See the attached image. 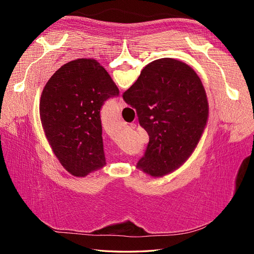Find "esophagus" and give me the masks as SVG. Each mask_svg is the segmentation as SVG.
Returning <instances> with one entry per match:
<instances>
[{"instance_id": "obj_1", "label": "esophagus", "mask_w": 254, "mask_h": 254, "mask_svg": "<svg viewBox=\"0 0 254 254\" xmlns=\"http://www.w3.org/2000/svg\"><path fill=\"white\" fill-rule=\"evenodd\" d=\"M125 106H126V104H125V102H124V99H123V98L121 97L120 101H119V107H120V108H124Z\"/></svg>"}]
</instances>
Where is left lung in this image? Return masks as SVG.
<instances>
[{
	"label": "left lung",
	"mask_w": 254,
	"mask_h": 254,
	"mask_svg": "<svg viewBox=\"0 0 254 254\" xmlns=\"http://www.w3.org/2000/svg\"><path fill=\"white\" fill-rule=\"evenodd\" d=\"M119 89L94 59L64 64L45 84L40 119L49 144L65 170L86 177L106 165L101 109Z\"/></svg>",
	"instance_id": "left-lung-1"
}]
</instances>
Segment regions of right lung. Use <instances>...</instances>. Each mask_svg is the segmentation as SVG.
<instances>
[{
    "mask_svg": "<svg viewBox=\"0 0 254 254\" xmlns=\"http://www.w3.org/2000/svg\"><path fill=\"white\" fill-rule=\"evenodd\" d=\"M149 142L136 167L163 177L190 157L203 133L209 103L200 78L187 64L161 58L146 65L124 94Z\"/></svg>",
    "mask_w": 254,
    "mask_h": 254,
    "instance_id": "obj_1",
    "label": "right lung"
}]
</instances>
